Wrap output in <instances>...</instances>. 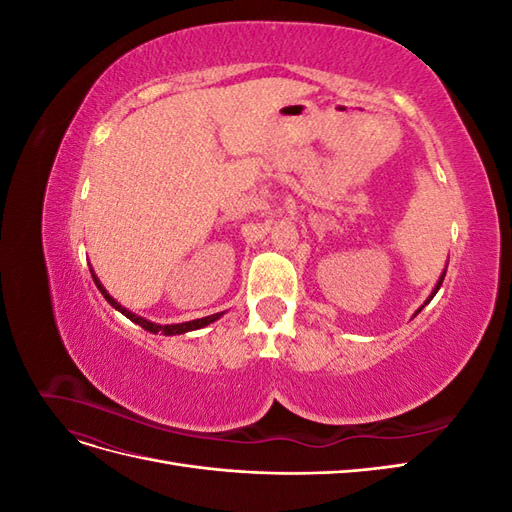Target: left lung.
Returning <instances> with one entry per match:
<instances>
[{
  "mask_svg": "<svg viewBox=\"0 0 512 512\" xmlns=\"http://www.w3.org/2000/svg\"><path fill=\"white\" fill-rule=\"evenodd\" d=\"M444 275H446V271L442 273V277H440V282L436 284V288H433V292H431V297H429V299H433V294H436V292L440 290V286H442V282H444ZM429 299H427V301H429ZM421 309H423V307H421ZM421 309H418V312H421ZM418 312H416V314H418Z\"/></svg>",
  "mask_w": 512,
  "mask_h": 512,
  "instance_id": "obj_1",
  "label": "left lung"
}]
</instances>
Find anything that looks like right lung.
<instances>
[{
  "mask_svg": "<svg viewBox=\"0 0 512 512\" xmlns=\"http://www.w3.org/2000/svg\"><path fill=\"white\" fill-rule=\"evenodd\" d=\"M89 271H91V277H94V282H96V286H98V290L104 294V299L111 303L115 309H119V312L126 316V318H130L132 322H136L138 327H143L145 331H149V333H164V335H179V333H188V331H194V329H203V327H207V324H211V322H215L218 320L220 316H222V312L220 314H213V316H207V318H198V320H190V322H181V324H166V327H162V324H153V322H149V320H145V318H141V316H136V314H132V312H128L126 307H121L111 294H108L106 290H104V286L98 282V277H96V273H94V269L89 267Z\"/></svg>",
  "mask_w": 512,
  "mask_h": 512,
  "instance_id": "add662e5",
  "label": "right lung"
}]
</instances>
